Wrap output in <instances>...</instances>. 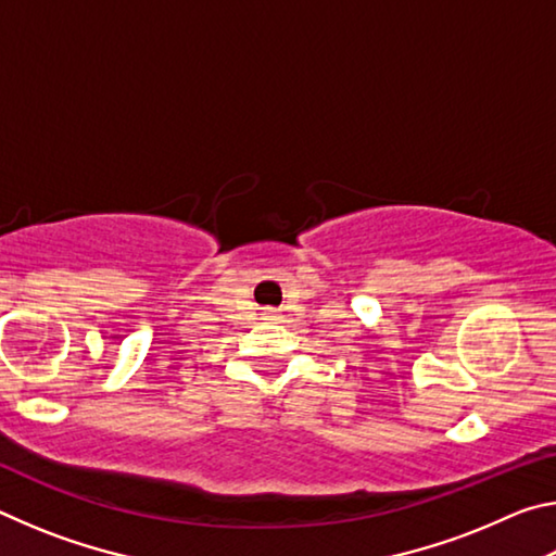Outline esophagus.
I'll list each match as a JSON object with an SVG mask.
<instances>
[{
  "label": "esophagus",
  "mask_w": 556,
  "mask_h": 556,
  "mask_svg": "<svg viewBox=\"0 0 556 556\" xmlns=\"http://www.w3.org/2000/svg\"><path fill=\"white\" fill-rule=\"evenodd\" d=\"M262 316H265V321H279V312H275V308H267Z\"/></svg>",
  "instance_id": "1"
}]
</instances>
